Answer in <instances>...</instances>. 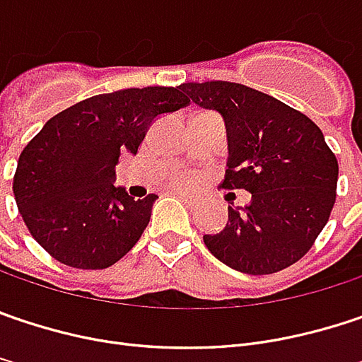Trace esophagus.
Returning a JSON list of instances; mask_svg holds the SVG:
<instances>
[{
	"label": "esophagus",
	"instance_id": "esophagus-1",
	"mask_svg": "<svg viewBox=\"0 0 362 362\" xmlns=\"http://www.w3.org/2000/svg\"><path fill=\"white\" fill-rule=\"evenodd\" d=\"M172 194H174V197H178V199L184 202H190V204L194 202V197H190V194H186V192H178V190H174Z\"/></svg>",
	"mask_w": 362,
	"mask_h": 362
}]
</instances>
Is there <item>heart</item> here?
Masks as SVG:
<instances>
[{
  "instance_id": "1",
  "label": "heart",
  "mask_w": 362,
  "mask_h": 362,
  "mask_svg": "<svg viewBox=\"0 0 362 362\" xmlns=\"http://www.w3.org/2000/svg\"><path fill=\"white\" fill-rule=\"evenodd\" d=\"M194 180H197V174L194 172H190V170H178L170 178V186H174V188H186V186H190Z\"/></svg>"
}]
</instances>
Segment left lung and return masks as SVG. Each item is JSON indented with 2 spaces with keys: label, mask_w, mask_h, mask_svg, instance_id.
<instances>
[{
  "label": "left lung",
  "mask_w": 362,
  "mask_h": 362,
  "mask_svg": "<svg viewBox=\"0 0 362 362\" xmlns=\"http://www.w3.org/2000/svg\"><path fill=\"white\" fill-rule=\"evenodd\" d=\"M188 98L217 110L227 129L225 188L252 194L227 206V225L204 235L209 252L233 270L272 274L301 260L336 201L338 161L320 127L276 98L231 81L182 83Z\"/></svg>",
  "instance_id": "1"
}]
</instances>
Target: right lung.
<instances>
[{
  "mask_svg": "<svg viewBox=\"0 0 362 362\" xmlns=\"http://www.w3.org/2000/svg\"><path fill=\"white\" fill-rule=\"evenodd\" d=\"M190 104L182 88H131L54 115L20 153L13 197L30 235L61 264L100 270L137 244L158 194L135 201L115 168L160 115Z\"/></svg>",
  "mask_w": 362,
  "mask_h": 362,
  "instance_id": "1",
  "label": "right lung"
}]
</instances>
